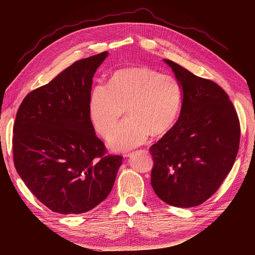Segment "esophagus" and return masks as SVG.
Instances as JSON below:
<instances>
[{
    "label": "esophagus",
    "instance_id": "1",
    "mask_svg": "<svg viewBox=\"0 0 255 255\" xmlns=\"http://www.w3.org/2000/svg\"><path fill=\"white\" fill-rule=\"evenodd\" d=\"M140 151H141V152H144L145 150H140ZM132 155H133V153H128V154H126L125 156H126V157H131Z\"/></svg>",
    "mask_w": 255,
    "mask_h": 255
}]
</instances>
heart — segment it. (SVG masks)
<instances>
[{"label": "heart", "mask_w": 255, "mask_h": 255, "mask_svg": "<svg viewBox=\"0 0 255 255\" xmlns=\"http://www.w3.org/2000/svg\"><path fill=\"white\" fill-rule=\"evenodd\" d=\"M183 105V88L170 75L137 65L112 75L109 88L98 85L90 97L89 110L98 131L110 138L125 115L112 144L119 150L132 149L150 134L162 136L175 125Z\"/></svg>", "instance_id": "b5f03b06"}]
</instances>
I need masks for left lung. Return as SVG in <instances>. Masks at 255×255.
<instances>
[{
  "instance_id": "left-lung-1",
  "label": "left lung",
  "mask_w": 255,
  "mask_h": 255,
  "mask_svg": "<svg viewBox=\"0 0 255 255\" xmlns=\"http://www.w3.org/2000/svg\"><path fill=\"white\" fill-rule=\"evenodd\" d=\"M163 61L183 88V105L173 128L150 147L151 186L164 203L190 208L208 200L230 172L239 149V120L221 87Z\"/></svg>"
}]
</instances>
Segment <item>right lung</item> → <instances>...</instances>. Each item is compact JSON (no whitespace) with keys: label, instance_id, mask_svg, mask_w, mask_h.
<instances>
[{"label":"right lung","instance_id":"add662e5","mask_svg":"<svg viewBox=\"0 0 255 255\" xmlns=\"http://www.w3.org/2000/svg\"><path fill=\"white\" fill-rule=\"evenodd\" d=\"M107 51L81 59L29 93L13 128L16 170L51 211L82 214L111 193L122 156L106 155L89 103L97 68Z\"/></svg>","mask_w":255,"mask_h":255}]
</instances>
